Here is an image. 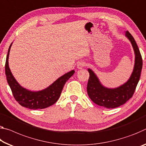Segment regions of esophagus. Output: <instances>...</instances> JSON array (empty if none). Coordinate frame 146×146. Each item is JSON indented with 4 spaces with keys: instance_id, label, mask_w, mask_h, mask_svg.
Segmentation results:
<instances>
[{
    "instance_id": "esophagus-1",
    "label": "esophagus",
    "mask_w": 146,
    "mask_h": 146,
    "mask_svg": "<svg viewBox=\"0 0 146 146\" xmlns=\"http://www.w3.org/2000/svg\"><path fill=\"white\" fill-rule=\"evenodd\" d=\"M85 66H86V63L84 62H82V61L78 62L77 65L78 69H82V68H84Z\"/></svg>"
}]
</instances>
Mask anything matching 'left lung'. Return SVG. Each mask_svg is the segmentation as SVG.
Wrapping results in <instances>:
<instances>
[{"label":"left lung","instance_id":"obj_1","mask_svg":"<svg viewBox=\"0 0 146 146\" xmlns=\"http://www.w3.org/2000/svg\"><path fill=\"white\" fill-rule=\"evenodd\" d=\"M125 36L130 41L135 56L133 71L127 82L114 88L105 87L101 84L94 71L90 68L88 69L90 73L87 85L88 95L94 103L106 108H116L125 103L132 98L140 80L142 68V56L131 34L126 31Z\"/></svg>","mask_w":146,"mask_h":146}]
</instances>
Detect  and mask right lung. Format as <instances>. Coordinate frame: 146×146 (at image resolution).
Wrapping results in <instances>:
<instances>
[{
  "label": "right lung",
  "instance_id": "add662e5",
  "mask_svg": "<svg viewBox=\"0 0 146 146\" xmlns=\"http://www.w3.org/2000/svg\"><path fill=\"white\" fill-rule=\"evenodd\" d=\"M12 43H11L9 47L7 54L5 73L7 81L15 100L22 106L34 110L43 109L54 105L60 96L66 82L75 73V70H71L64 74L45 89L40 91H31L28 90L18 83L9 68L8 58Z\"/></svg>",
  "mask_w": 146,
  "mask_h": 146
}]
</instances>
